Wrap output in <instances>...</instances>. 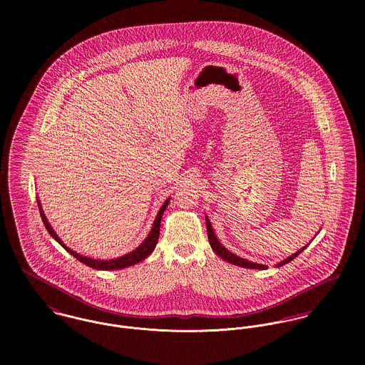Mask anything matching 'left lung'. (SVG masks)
<instances>
[{"mask_svg": "<svg viewBox=\"0 0 365 365\" xmlns=\"http://www.w3.org/2000/svg\"><path fill=\"white\" fill-rule=\"evenodd\" d=\"M205 220H207V230H208V239H209V245H210V247H212V250L220 257V259H223L225 261H227V262H230V264H235V265H239V267H245V268H250V269H267L268 268V265H264V264H259V262H253V261L246 260V259H242V257H239V256H236V255H233L232 252H229L219 240H217V237H216V235H215V232H213V229H212V225H210V220L208 219V216L205 215ZM319 233V232H317ZM311 243V242H309ZM308 243V245H309ZM308 245L307 246H304L301 250H298L295 255H292V256H289V257H287L285 260L281 261V262H277L275 264V267H281V265H285L287 262H289V261L294 260L295 257H298L307 247H308Z\"/></svg>", "mask_w": 365, "mask_h": 365, "instance_id": "obj_1", "label": "left lung"}]
</instances>
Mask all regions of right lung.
Here are the masks:
<instances>
[{"label":"right lung","instance_id":"1","mask_svg":"<svg viewBox=\"0 0 365 365\" xmlns=\"http://www.w3.org/2000/svg\"><path fill=\"white\" fill-rule=\"evenodd\" d=\"M168 202H170V198L165 200V202L163 204V207L158 210L156 219H155V223H153V226H152V230H150V233L148 235V237L142 242V245H140L139 247H136L135 250H132L130 253H128V255H125V256H120V257H118V259H112V260H97V259H91V257H87V256H81L80 253H76L74 250H71L70 247H67V246L61 242V239L56 235V232L53 230V227L51 226V223H49V220H48L45 212H43V209H42V205H41V201H39V200H38V207H39V212H41V216H42V220H43L45 227L48 229V232L51 233V236H52L53 239H54L58 245H61L71 256H74L77 260L81 261L83 264H86V265H88V267H91V268H96V269L109 271V269H120V268H126V267L135 265V264L145 260L146 257H149V256L153 253V250H155V247H156L157 240H158V235H160V222H161V216H163L164 210L167 208Z\"/></svg>","mask_w":365,"mask_h":365}]
</instances>
